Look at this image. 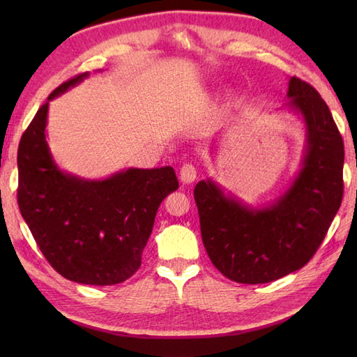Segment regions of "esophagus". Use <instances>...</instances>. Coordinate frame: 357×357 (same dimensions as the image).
Listing matches in <instances>:
<instances>
[{
	"mask_svg": "<svg viewBox=\"0 0 357 357\" xmlns=\"http://www.w3.org/2000/svg\"><path fill=\"white\" fill-rule=\"evenodd\" d=\"M196 167L193 164H184L181 167V172H179V179L183 184H192L193 181L196 179Z\"/></svg>",
	"mask_w": 357,
	"mask_h": 357,
	"instance_id": "34e87169",
	"label": "esophagus"
}]
</instances>
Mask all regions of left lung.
Masks as SVG:
<instances>
[{"mask_svg": "<svg viewBox=\"0 0 357 357\" xmlns=\"http://www.w3.org/2000/svg\"><path fill=\"white\" fill-rule=\"evenodd\" d=\"M290 107L302 115L307 149L290 188L267 207L225 196L213 181L195 187L201 234L211 264L239 284H265L299 270L327 234L344 196V141L328 105L308 82L288 81Z\"/></svg>", "mask_w": 357, "mask_h": 357, "instance_id": "obj_1", "label": "left lung"}]
</instances>
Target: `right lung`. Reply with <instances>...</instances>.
<instances>
[{"instance_id": "right-lung-1", "label": "right lung", "mask_w": 357, "mask_h": 357, "mask_svg": "<svg viewBox=\"0 0 357 357\" xmlns=\"http://www.w3.org/2000/svg\"><path fill=\"white\" fill-rule=\"evenodd\" d=\"M49 95L18 146V207L45 259L66 279L87 285L124 282L141 267L159 204L179 187L172 167L128 169L102 181L61 172L45 141Z\"/></svg>"}]
</instances>
